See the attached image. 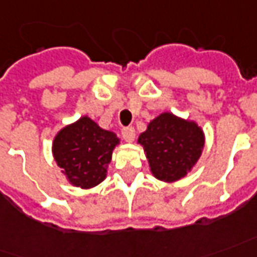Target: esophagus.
<instances>
[{
    "label": "esophagus",
    "mask_w": 257,
    "mask_h": 257,
    "mask_svg": "<svg viewBox=\"0 0 257 257\" xmlns=\"http://www.w3.org/2000/svg\"><path fill=\"white\" fill-rule=\"evenodd\" d=\"M122 138L126 141V142H134L135 139V129L132 126H126V128H122Z\"/></svg>",
    "instance_id": "obj_1"
}]
</instances>
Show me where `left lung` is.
<instances>
[{"label": "left lung", "instance_id": "8db88e82", "mask_svg": "<svg viewBox=\"0 0 257 257\" xmlns=\"http://www.w3.org/2000/svg\"><path fill=\"white\" fill-rule=\"evenodd\" d=\"M139 143L145 149L155 177L176 181L184 177L201 156L204 134L194 122L165 112L141 134Z\"/></svg>", "mask_w": 257, "mask_h": 257}]
</instances>
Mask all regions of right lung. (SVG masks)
<instances>
[{"label":"right lung","mask_w":257,"mask_h":257,"mask_svg":"<svg viewBox=\"0 0 257 257\" xmlns=\"http://www.w3.org/2000/svg\"><path fill=\"white\" fill-rule=\"evenodd\" d=\"M119 139L90 118L62 129L53 142V155L71 184L90 188L105 179L106 165Z\"/></svg>","instance_id":"add662e5"}]
</instances>
